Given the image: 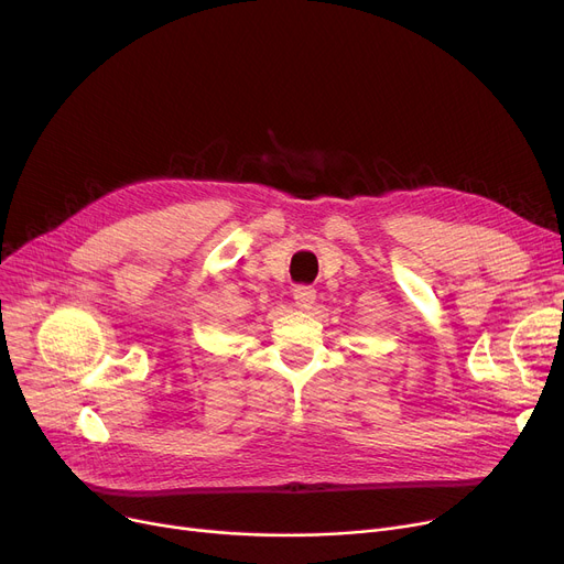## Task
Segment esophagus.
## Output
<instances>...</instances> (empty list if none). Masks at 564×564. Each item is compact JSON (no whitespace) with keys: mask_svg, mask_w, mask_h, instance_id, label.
Returning <instances> with one entry per match:
<instances>
[{"mask_svg":"<svg viewBox=\"0 0 564 564\" xmlns=\"http://www.w3.org/2000/svg\"><path fill=\"white\" fill-rule=\"evenodd\" d=\"M292 297H294V306L308 311L315 304V290L311 285H297L292 292Z\"/></svg>","mask_w":564,"mask_h":564,"instance_id":"esophagus-1","label":"esophagus"}]
</instances>
